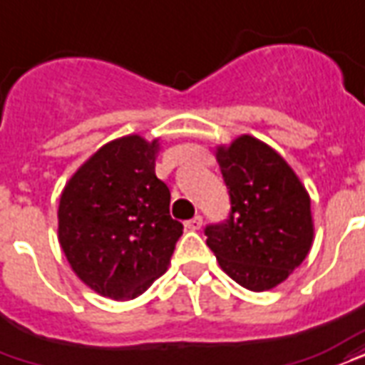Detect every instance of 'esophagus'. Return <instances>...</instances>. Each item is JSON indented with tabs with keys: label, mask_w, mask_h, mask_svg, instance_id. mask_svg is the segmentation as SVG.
Here are the masks:
<instances>
[{
	"label": "esophagus",
	"mask_w": 365,
	"mask_h": 365,
	"mask_svg": "<svg viewBox=\"0 0 365 365\" xmlns=\"http://www.w3.org/2000/svg\"><path fill=\"white\" fill-rule=\"evenodd\" d=\"M201 226H203V217H199V215L185 222V228H190V230H201Z\"/></svg>",
	"instance_id": "esophagus-1"
}]
</instances>
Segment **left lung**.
Returning <instances> with one entry per match:
<instances>
[{
	"label": "left lung",
	"instance_id": "obj_1",
	"mask_svg": "<svg viewBox=\"0 0 365 365\" xmlns=\"http://www.w3.org/2000/svg\"><path fill=\"white\" fill-rule=\"evenodd\" d=\"M217 162L230 193L224 224L207 226V245L232 280L251 292L284 282L313 244L312 199L282 156L251 135L218 145Z\"/></svg>",
	"mask_w": 365,
	"mask_h": 365
}]
</instances>
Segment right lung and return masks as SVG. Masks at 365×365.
I'll list each match as a JSON object with an SVG mask.
<instances>
[{
    "instance_id": "obj_1",
    "label": "right lung",
    "mask_w": 365,
    "mask_h": 365,
    "mask_svg": "<svg viewBox=\"0 0 365 365\" xmlns=\"http://www.w3.org/2000/svg\"><path fill=\"white\" fill-rule=\"evenodd\" d=\"M160 139L125 135L100 147L69 178L58 240L73 272L104 298L133 299L168 269L182 222L155 174Z\"/></svg>"
}]
</instances>
